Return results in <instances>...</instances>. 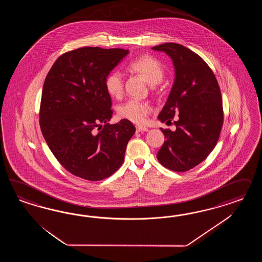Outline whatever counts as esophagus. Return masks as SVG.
<instances>
[{"label": "esophagus", "instance_id": "esophagus-1", "mask_svg": "<svg viewBox=\"0 0 262 262\" xmlns=\"http://www.w3.org/2000/svg\"><path fill=\"white\" fill-rule=\"evenodd\" d=\"M148 127H143V126H137L136 127V132L140 133V132H148Z\"/></svg>", "mask_w": 262, "mask_h": 262}]
</instances>
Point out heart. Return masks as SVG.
<instances>
[{
	"instance_id": "b5f03b06",
	"label": "heart",
	"mask_w": 262,
	"mask_h": 262,
	"mask_svg": "<svg viewBox=\"0 0 262 262\" xmlns=\"http://www.w3.org/2000/svg\"><path fill=\"white\" fill-rule=\"evenodd\" d=\"M128 70L140 75L151 85L160 82L164 70L161 63L152 56H144L138 57L128 64ZM104 88L111 97H120L123 93V78L119 72H112L104 80ZM151 112L149 103L138 100H128L118 108L120 116L134 123L141 124L147 119Z\"/></svg>"
}]
</instances>
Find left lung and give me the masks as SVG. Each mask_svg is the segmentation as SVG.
Returning a JSON list of instances; mask_svg holds the SVG:
<instances>
[{"label":"left lung","instance_id":"obj_1","mask_svg":"<svg viewBox=\"0 0 262 262\" xmlns=\"http://www.w3.org/2000/svg\"><path fill=\"white\" fill-rule=\"evenodd\" d=\"M170 56L174 68V84L158 118L171 122L176 130L161 132L166 140L157 155L161 165L176 172L197 166L211 152L223 126V103L217 79L205 60L177 43L151 48Z\"/></svg>","mask_w":262,"mask_h":262}]
</instances>
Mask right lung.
I'll list each match as a JSON object with an SVG mask.
<instances>
[{"label": "right lung", "mask_w": 262, "mask_h": 262, "mask_svg": "<svg viewBox=\"0 0 262 262\" xmlns=\"http://www.w3.org/2000/svg\"><path fill=\"white\" fill-rule=\"evenodd\" d=\"M127 54L124 49H76L56 59L44 81L42 135L59 163L81 179L101 181L117 171L135 135L128 120L107 123L112 111L104 80Z\"/></svg>", "instance_id": "obj_1"}]
</instances>
